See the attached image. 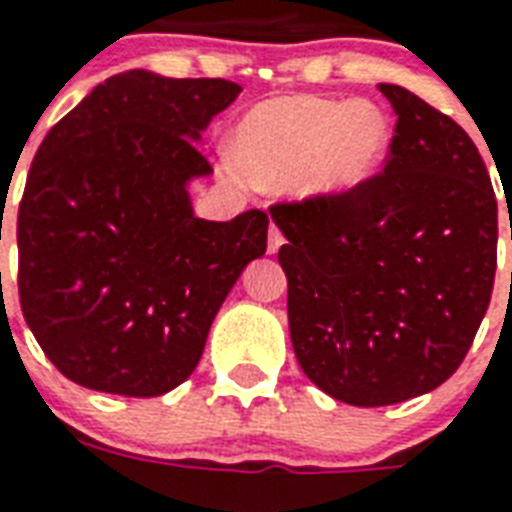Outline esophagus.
I'll return each mask as SVG.
<instances>
[{
    "mask_svg": "<svg viewBox=\"0 0 512 512\" xmlns=\"http://www.w3.org/2000/svg\"><path fill=\"white\" fill-rule=\"evenodd\" d=\"M281 244H284V233L279 231V225L271 223V231H268V252L276 255V252L281 249Z\"/></svg>",
    "mask_w": 512,
    "mask_h": 512,
    "instance_id": "esophagus-1",
    "label": "esophagus"
}]
</instances>
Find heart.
I'll use <instances>...</instances> for the list:
<instances>
[{
    "label": "heart",
    "mask_w": 512,
    "mask_h": 512,
    "mask_svg": "<svg viewBox=\"0 0 512 512\" xmlns=\"http://www.w3.org/2000/svg\"><path fill=\"white\" fill-rule=\"evenodd\" d=\"M390 146V122L366 100L287 95L263 100L233 135L241 175L265 191L300 188L335 196L377 172Z\"/></svg>",
    "instance_id": "heart-1"
}]
</instances>
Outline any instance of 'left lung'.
<instances>
[{
    "instance_id": "8db88e82",
    "label": "left lung",
    "mask_w": 512,
    "mask_h": 512,
    "mask_svg": "<svg viewBox=\"0 0 512 512\" xmlns=\"http://www.w3.org/2000/svg\"><path fill=\"white\" fill-rule=\"evenodd\" d=\"M380 92L398 116L382 170L345 193L268 207L287 236L279 263L297 361L353 406L449 380L497 271V196L476 143L414 92Z\"/></svg>"
}]
</instances>
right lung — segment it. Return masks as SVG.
Returning a JSON list of instances; mask_svg holds the SVG:
<instances>
[{"label":"right lung","instance_id":"add662e5","mask_svg":"<svg viewBox=\"0 0 512 512\" xmlns=\"http://www.w3.org/2000/svg\"><path fill=\"white\" fill-rule=\"evenodd\" d=\"M225 79L127 71L98 84L36 151L18 207L23 319L60 374L162 396L196 369L231 287L268 247V215H193V140L239 98Z\"/></svg>","mask_w":512,"mask_h":512}]
</instances>
